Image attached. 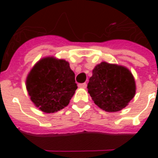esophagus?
Returning <instances> with one entry per match:
<instances>
[{"instance_id":"1","label":"esophagus","mask_w":158,"mask_h":158,"mask_svg":"<svg viewBox=\"0 0 158 158\" xmlns=\"http://www.w3.org/2000/svg\"><path fill=\"white\" fill-rule=\"evenodd\" d=\"M86 86H87V85H86V83H83V84H79V88H82V89H85Z\"/></svg>"}]
</instances>
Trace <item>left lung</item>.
<instances>
[{"label":"left lung","mask_w":158,"mask_h":158,"mask_svg":"<svg viewBox=\"0 0 158 158\" xmlns=\"http://www.w3.org/2000/svg\"><path fill=\"white\" fill-rule=\"evenodd\" d=\"M87 88L95 104L109 113L118 112L128 106L136 90L135 81L129 69L106 62L93 69Z\"/></svg>","instance_id":"1"}]
</instances>
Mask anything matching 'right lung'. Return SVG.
Returning <instances> with one entry per match:
<instances>
[{
    "label": "right lung",
    "mask_w": 158,
    "mask_h": 158,
    "mask_svg": "<svg viewBox=\"0 0 158 158\" xmlns=\"http://www.w3.org/2000/svg\"><path fill=\"white\" fill-rule=\"evenodd\" d=\"M78 88L75 74L64 59L47 56L40 60L26 79V89L35 106L45 113L69 105Z\"/></svg>",
    "instance_id": "obj_1"
}]
</instances>
